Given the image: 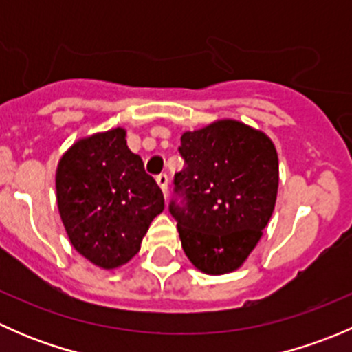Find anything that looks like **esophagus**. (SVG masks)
<instances>
[{
	"mask_svg": "<svg viewBox=\"0 0 352 352\" xmlns=\"http://www.w3.org/2000/svg\"><path fill=\"white\" fill-rule=\"evenodd\" d=\"M156 182H158V186L162 187L163 194H165V199L168 196V175L166 173H160V175H156Z\"/></svg>",
	"mask_w": 352,
	"mask_h": 352,
	"instance_id": "esophagus-1",
	"label": "esophagus"
}]
</instances>
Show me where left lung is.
Segmentation results:
<instances>
[{
	"instance_id": "left-lung-1",
	"label": "left lung",
	"mask_w": 352,
	"mask_h": 352,
	"mask_svg": "<svg viewBox=\"0 0 352 352\" xmlns=\"http://www.w3.org/2000/svg\"><path fill=\"white\" fill-rule=\"evenodd\" d=\"M179 151L186 166L175 173V199L168 209L184 252L206 274L235 271L274 211L279 186L274 144L261 131L225 119L184 133Z\"/></svg>"
}]
</instances>
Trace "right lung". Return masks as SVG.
<instances>
[{
	"label": "right lung",
	"instance_id": "1",
	"mask_svg": "<svg viewBox=\"0 0 352 352\" xmlns=\"http://www.w3.org/2000/svg\"><path fill=\"white\" fill-rule=\"evenodd\" d=\"M56 192L73 247L102 269L129 262L165 208L162 189L127 148L122 127L74 143L59 160Z\"/></svg>",
	"mask_w": 352,
	"mask_h": 352
}]
</instances>
